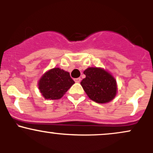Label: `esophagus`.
<instances>
[{
    "instance_id": "obj_1",
    "label": "esophagus",
    "mask_w": 153,
    "mask_h": 153,
    "mask_svg": "<svg viewBox=\"0 0 153 153\" xmlns=\"http://www.w3.org/2000/svg\"><path fill=\"white\" fill-rule=\"evenodd\" d=\"M74 80H75V82H80V80H81V78H75V79H74Z\"/></svg>"
}]
</instances>
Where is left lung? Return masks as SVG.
<instances>
[{"instance_id":"left-lung-1","label":"left lung","mask_w":153,"mask_h":153,"mask_svg":"<svg viewBox=\"0 0 153 153\" xmlns=\"http://www.w3.org/2000/svg\"><path fill=\"white\" fill-rule=\"evenodd\" d=\"M85 78L80 82L82 88L92 101L99 103L110 102L117 93V80L110 73L101 68H88Z\"/></svg>"}]
</instances>
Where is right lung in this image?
<instances>
[{
  "label": "right lung",
  "instance_id": "add662e5",
  "mask_svg": "<svg viewBox=\"0 0 153 153\" xmlns=\"http://www.w3.org/2000/svg\"><path fill=\"white\" fill-rule=\"evenodd\" d=\"M75 83L68 72L54 68L44 73L38 82L40 93L45 99H61Z\"/></svg>",
  "mask_w": 153,
  "mask_h": 153
}]
</instances>
